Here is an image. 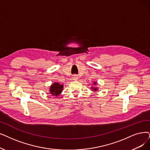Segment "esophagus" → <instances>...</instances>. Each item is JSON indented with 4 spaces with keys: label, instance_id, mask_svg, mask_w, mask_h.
<instances>
[{
    "label": "esophagus",
    "instance_id": "1",
    "mask_svg": "<svg viewBox=\"0 0 150 150\" xmlns=\"http://www.w3.org/2000/svg\"><path fill=\"white\" fill-rule=\"evenodd\" d=\"M73 79L74 81H77V79H78V77H77L76 75H74V76H73Z\"/></svg>",
    "mask_w": 150,
    "mask_h": 150
}]
</instances>
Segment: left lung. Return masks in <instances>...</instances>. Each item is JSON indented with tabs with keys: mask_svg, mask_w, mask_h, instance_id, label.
I'll return each instance as SVG.
<instances>
[{
	"mask_svg": "<svg viewBox=\"0 0 150 150\" xmlns=\"http://www.w3.org/2000/svg\"><path fill=\"white\" fill-rule=\"evenodd\" d=\"M93 84L95 86L96 84H97V83H96L95 82H93ZM92 89H93V91H94V92H95V91H97V90H98V88L97 87H92L91 88Z\"/></svg>",
	"mask_w": 150,
	"mask_h": 150,
	"instance_id": "8db88e82",
	"label": "left lung"
}]
</instances>
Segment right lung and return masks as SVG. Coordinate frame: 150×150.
Returning <instances> with one entry per match:
<instances>
[{
	"mask_svg": "<svg viewBox=\"0 0 150 150\" xmlns=\"http://www.w3.org/2000/svg\"><path fill=\"white\" fill-rule=\"evenodd\" d=\"M63 88V84H59L58 82H55L50 87V93L53 96H58L62 93Z\"/></svg>",
	"mask_w": 150,
	"mask_h": 150,
	"instance_id": "right-lung-1",
	"label": "right lung"
}]
</instances>
